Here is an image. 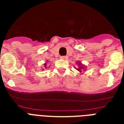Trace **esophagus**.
Segmentation results:
<instances>
[{
    "label": "esophagus",
    "mask_w": 124,
    "mask_h": 124,
    "mask_svg": "<svg viewBox=\"0 0 124 124\" xmlns=\"http://www.w3.org/2000/svg\"><path fill=\"white\" fill-rule=\"evenodd\" d=\"M68 56H60V58L61 59H68Z\"/></svg>",
    "instance_id": "1"
}]
</instances>
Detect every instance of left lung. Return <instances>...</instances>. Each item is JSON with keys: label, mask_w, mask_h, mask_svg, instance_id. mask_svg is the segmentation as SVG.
<instances>
[{"label": "left lung", "mask_w": 124, "mask_h": 124, "mask_svg": "<svg viewBox=\"0 0 124 124\" xmlns=\"http://www.w3.org/2000/svg\"><path fill=\"white\" fill-rule=\"evenodd\" d=\"M77 65L78 66V68H75V69L77 70H78V71L80 72V73H82V71H85V68H86L85 66L84 65V64H82L80 62H79V61H77ZM82 74V73H81Z\"/></svg>", "instance_id": "obj_1"}]
</instances>
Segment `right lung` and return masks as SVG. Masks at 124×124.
I'll return each instance as SVG.
<instances>
[{
  "mask_svg": "<svg viewBox=\"0 0 124 124\" xmlns=\"http://www.w3.org/2000/svg\"><path fill=\"white\" fill-rule=\"evenodd\" d=\"M47 62H46V63H44V69H42V70H44V69H47Z\"/></svg>",
  "mask_w": 124,
  "mask_h": 124,
  "instance_id": "1",
  "label": "right lung"
}]
</instances>
